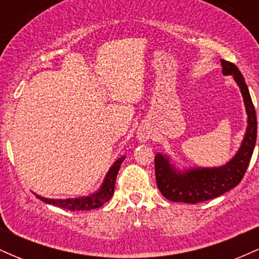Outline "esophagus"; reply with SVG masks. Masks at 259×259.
Returning a JSON list of instances; mask_svg holds the SVG:
<instances>
[{"mask_svg": "<svg viewBox=\"0 0 259 259\" xmlns=\"http://www.w3.org/2000/svg\"><path fill=\"white\" fill-rule=\"evenodd\" d=\"M148 138H150V133L147 132V130H141V132L139 133V139L140 140H147Z\"/></svg>", "mask_w": 259, "mask_h": 259, "instance_id": "obj_1", "label": "esophagus"}]
</instances>
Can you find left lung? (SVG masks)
Segmentation results:
<instances>
[{"mask_svg": "<svg viewBox=\"0 0 259 259\" xmlns=\"http://www.w3.org/2000/svg\"><path fill=\"white\" fill-rule=\"evenodd\" d=\"M223 73L234 75L235 81L241 89L248 114V125L239 152L228 164L221 168L192 169L186 173H178L162 154L154 157L157 186L162 195L169 201L184 203H198L218 197L242 180L251 160L257 138V117L251 95L239 68L231 62L221 59Z\"/></svg>", "mask_w": 259, "mask_h": 259, "instance_id": "obj_1", "label": "left lung"}]
</instances>
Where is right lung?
Listing matches in <instances>:
<instances>
[{
    "mask_svg": "<svg viewBox=\"0 0 259 259\" xmlns=\"http://www.w3.org/2000/svg\"><path fill=\"white\" fill-rule=\"evenodd\" d=\"M124 160L123 158H119L117 162L113 164V167L109 169L108 174L106 175V179L103 181V185L100 189L99 192L96 194L88 196V197L81 198H67V200H51V198H44L41 196H36L38 200L46 202V203L53 204L63 208V209L69 210H89L99 208L101 206L111 200V197L114 194V187H115V179H117V174L119 171L121 162Z\"/></svg>",
    "mask_w": 259,
    "mask_h": 259,
    "instance_id": "1",
    "label": "right lung"
}]
</instances>
